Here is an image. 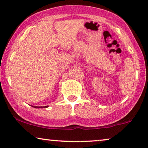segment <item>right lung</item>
<instances>
[{
    "instance_id": "add662e5",
    "label": "right lung",
    "mask_w": 148,
    "mask_h": 148,
    "mask_svg": "<svg viewBox=\"0 0 148 148\" xmlns=\"http://www.w3.org/2000/svg\"><path fill=\"white\" fill-rule=\"evenodd\" d=\"M34 107H35V108H47L48 107V106H34Z\"/></svg>"
}]
</instances>
